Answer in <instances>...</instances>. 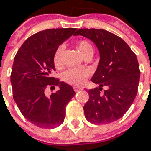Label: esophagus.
Returning <instances> with one entry per match:
<instances>
[{"mask_svg":"<svg viewBox=\"0 0 151 151\" xmlns=\"http://www.w3.org/2000/svg\"><path fill=\"white\" fill-rule=\"evenodd\" d=\"M73 89H74L75 92H78L80 91V90H83V88H80V87H73Z\"/></svg>","mask_w":151,"mask_h":151,"instance_id":"1","label":"esophagus"}]
</instances>
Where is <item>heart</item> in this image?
I'll return each mask as SVG.
<instances>
[{
  "label": "heart",
  "instance_id": "obj_1",
  "mask_svg": "<svg viewBox=\"0 0 151 151\" xmlns=\"http://www.w3.org/2000/svg\"><path fill=\"white\" fill-rule=\"evenodd\" d=\"M77 48L80 54L84 58L88 55L93 54L94 48L90 42L87 40H81L77 43ZM63 52V47L59 46L55 50L52 61L56 68H59L62 66V54ZM89 76V72L82 68H70L63 73V80L72 85H80Z\"/></svg>",
  "mask_w": 151,
  "mask_h": 151
}]
</instances>
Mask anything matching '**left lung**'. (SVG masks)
<instances>
[{"label": "left lung", "instance_id": "obj_1", "mask_svg": "<svg viewBox=\"0 0 151 151\" xmlns=\"http://www.w3.org/2000/svg\"><path fill=\"white\" fill-rule=\"evenodd\" d=\"M80 35L98 47L100 59L91 81L99 88L88 90L89 99L83 107L92 124H109L122 117L134 100L140 72L137 58L120 37L103 29H79ZM107 87L102 94L101 87Z\"/></svg>", "mask_w": 151, "mask_h": 151}]
</instances>
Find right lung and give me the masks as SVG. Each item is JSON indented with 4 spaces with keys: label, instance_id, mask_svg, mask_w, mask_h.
<instances>
[{
    "label": "right lung",
    "instance_id": "obj_1",
    "mask_svg": "<svg viewBox=\"0 0 151 151\" xmlns=\"http://www.w3.org/2000/svg\"><path fill=\"white\" fill-rule=\"evenodd\" d=\"M76 28L47 29L31 36L15 56L11 74L13 99L29 122L44 129H54L64 121L65 109L75 95L73 87L53 78L55 50L76 32ZM47 86L60 89L49 96Z\"/></svg>",
    "mask_w": 151,
    "mask_h": 151
}]
</instances>
